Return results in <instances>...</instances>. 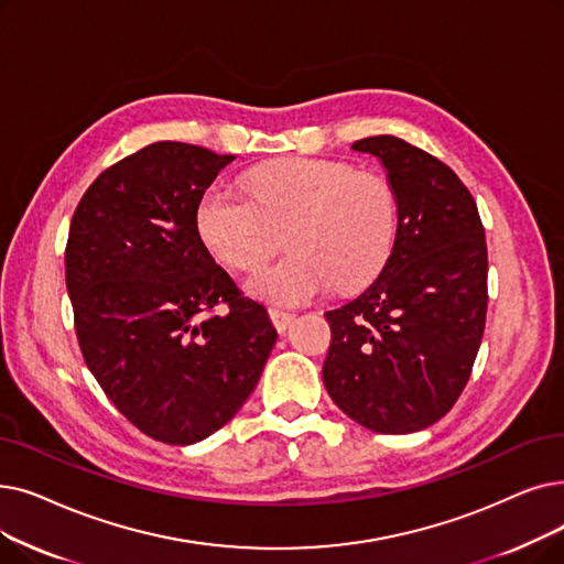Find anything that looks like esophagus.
Here are the masks:
<instances>
[{
    "instance_id": "34e87169",
    "label": "esophagus",
    "mask_w": 564,
    "mask_h": 564,
    "mask_svg": "<svg viewBox=\"0 0 564 564\" xmlns=\"http://www.w3.org/2000/svg\"><path fill=\"white\" fill-rule=\"evenodd\" d=\"M269 317H272V323L279 332H285L292 325V321H295V313L283 308H269Z\"/></svg>"
}]
</instances>
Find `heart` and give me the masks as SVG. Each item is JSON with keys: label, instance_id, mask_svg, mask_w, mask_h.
Segmentation results:
<instances>
[{"label": "heart", "instance_id": "b5f03b06", "mask_svg": "<svg viewBox=\"0 0 564 564\" xmlns=\"http://www.w3.org/2000/svg\"><path fill=\"white\" fill-rule=\"evenodd\" d=\"M249 195L228 184L205 191L195 214L209 253L232 269H253L288 230V258L243 281L251 297L302 306L334 283L373 281L394 249L399 200L391 184L343 161L288 159L253 170Z\"/></svg>", "mask_w": 564, "mask_h": 564}]
</instances>
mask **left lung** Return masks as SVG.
I'll return each mask as SVG.
<instances>
[{
  "label": "left lung",
  "mask_w": 564,
  "mask_h": 564,
  "mask_svg": "<svg viewBox=\"0 0 564 564\" xmlns=\"http://www.w3.org/2000/svg\"><path fill=\"white\" fill-rule=\"evenodd\" d=\"M352 150L387 170L399 232L380 276L325 313L323 380L364 429L414 433L445 417L470 378L488 304L484 226L454 170L420 147L373 135Z\"/></svg>",
  "instance_id": "8db88e82"
}]
</instances>
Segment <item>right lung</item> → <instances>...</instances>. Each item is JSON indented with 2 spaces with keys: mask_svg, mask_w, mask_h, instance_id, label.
I'll use <instances>...</instances> for the list:
<instances>
[{
  "mask_svg": "<svg viewBox=\"0 0 564 564\" xmlns=\"http://www.w3.org/2000/svg\"><path fill=\"white\" fill-rule=\"evenodd\" d=\"M232 161L198 144H147L104 170L70 218L66 290L87 369L135 429L165 445L226 426L279 336L195 224Z\"/></svg>",
  "mask_w": 564,
  "mask_h": 564,
  "instance_id": "add662e5",
  "label": "right lung"
}]
</instances>
